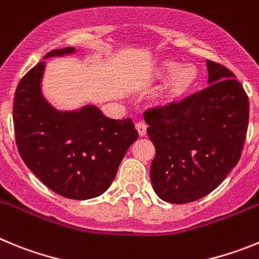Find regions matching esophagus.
Wrapping results in <instances>:
<instances>
[{
    "label": "esophagus",
    "mask_w": 259,
    "mask_h": 259,
    "mask_svg": "<svg viewBox=\"0 0 259 259\" xmlns=\"http://www.w3.org/2000/svg\"><path fill=\"white\" fill-rule=\"evenodd\" d=\"M136 130H137V132H139V135H140V136H145L146 123L143 122V120H139V122L136 123Z\"/></svg>",
    "instance_id": "1"
}]
</instances>
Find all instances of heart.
Returning a JSON list of instances; mask_svg holds the SVG:
<instances>
[{
    "label": "heart",
    "mask_w": 259,
    "mask_h": 259,
    "mask_svg": "<svg viewBox=\"0 0 259 259\" xmlns=\"http://www.w3.org/2000/svg\"><path fill=\"white\" fill-rule=\"evenodd\" d=\"M158 77L168 79L164 89V104H175L180 101L196 87L200 77L198 68L194 65H182L180 62L167 61L158 70Z\"/></svg>",
    "instance_id": "b5f03b06"
}]
</instances>
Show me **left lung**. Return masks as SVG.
<instances>
[{"instance_id":"obj_1","label":"left lung","mask_w":259,"mask_h":259,"mask_svg":"<svg viewBox=\"0 0 259 259\" xmlns=\"http://www.w3.org/2000/svg\"><path fill=\"white\" fill-rule=\"evenodd\" d=\"M207 88L144 113L155 146L153 188L166 202L188 203L214 191L241 157L249 100L232 71L206 61Z\"/></svg>"}]
</instances>
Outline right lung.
<instances>
[{
	"label": "right lung",
	"mask_w": 259,
	"mask_h": 259,
	"mask_svg": "<svg viewBox=\"0 0 259 259\" xmlns=\"http://www.w3.org/2000/svg\"><path fill=\"white\" fill-rule=\"evenodd\" d=\"M74 52L71 47L52 50L44 59ZM44 68L45 61L38 62L15 91L13 118L20 157L53 192L72 200L97 197L111 185L139 134L132 119H110L93 105L75 111L54 109L41 92Z\"/></svg>",
	"instance_id": "obj_1"
}]
</instances>
